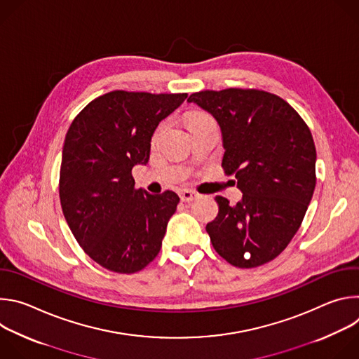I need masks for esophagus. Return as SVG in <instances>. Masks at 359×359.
<instances>
[{
	"label": "esophagus",
	"instance_id": "esophagus-1",
	"mask_svg": "<svg viewBox=\"0 0 359 359\" xmlns=\"http://www.w3.org/2000/svg\"><path fill=\"white\" fill-rule=\"evenodd\" d=\"M179 196H180V200L182 201H191V200H196V198H198L200 197V194L197 193V191H193V190H182L180 193H179Z\"/></svg>",
	"mask_w": 359,
	"mask_h": 359
}]
</instances>
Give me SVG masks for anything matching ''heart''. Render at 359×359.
Segmentation results:
<instances>
[{
    "mask_svg": "<svg viewBox=\"0 0 359 359\" xmlns=\"http://www.w3.org/2000/svg\"><path fill=\"white\" fill-rule=\"evenodd\" d=\"M210 122H215V119H213L209 114L203 112V111H193V112H190V114L187 115V125H189V128H190L191 130H194L196 128H198V126H201V125L210 123ZM165 128H166V122H162V123L158 126L155 135H153V140H156V139L159 137V135L162 133V130H163Z\"/></svg>",
    "mask_w": 359,
    "mask_h": 359,
    "instance_id": "1",
    "label": "heart"
}]
</instances>
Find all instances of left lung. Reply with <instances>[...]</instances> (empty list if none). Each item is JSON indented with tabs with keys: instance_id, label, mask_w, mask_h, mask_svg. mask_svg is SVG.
Here are the masks:
<instances>
[{
	"instance_id": "1",
	"label": "left lung",
	"mask_w": 359,
	"mask_h": 359,
	"mask_svg": "<svg viewBox=\"0 0 359 359\" xmlns=\"http://www.w3.org/2000/svg\"><path fill=\"white\" fill-rule=\"evenodd\" d=\"M187 100L219 122L222 168L243 193L234 206L216 196L219 215L206 226L210 241L234 267L263 266L284 251L311 201L317 182L311 130L288 102L262 89H208Z\"/></svg>"
}]
</instances>
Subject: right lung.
<instances>
[{
  "instance_id": "right-lung-1",
  "label": "right lung",
  "mask_w": 359,
  "mask_h": 359,
  "mask_svg": "<svg viewBox=\"0 0 359 359\" xmlns=\"http://www.w3.org/2000/svg\"><path fill=\"white\" fill-rule=\"evenodd\" d=\"M186 97L112 90L90 100L67 132L62 212L82 250L109 271L137 273L161 251L179 196L136 189L132 169L147 163L153 132Z\"/></svg>"
}]
</instances>
